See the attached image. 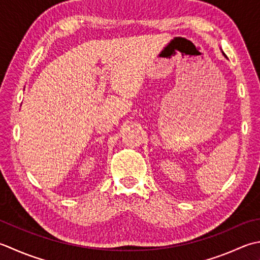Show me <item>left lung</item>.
I'll use <instances>...</instances> for the list:
<instances>
[{
  "instance_id": "obj_1",
  "label": "left lung",
  "mask_w": 260,
  "mask_h": 260,
  "mask_svg": "<svg viewBox=\"0 0 260 260\" xmlns=\"http://www.w3.org/2000/svg\"><path fill=\"white\" fill-rule=\"evenodd\" d=\"M222 53H223V52H222ZM223 55H224V56H225V54H224V53H223ZM225 57H226V56H225Z\"/></svg>"
}]
</instances>
